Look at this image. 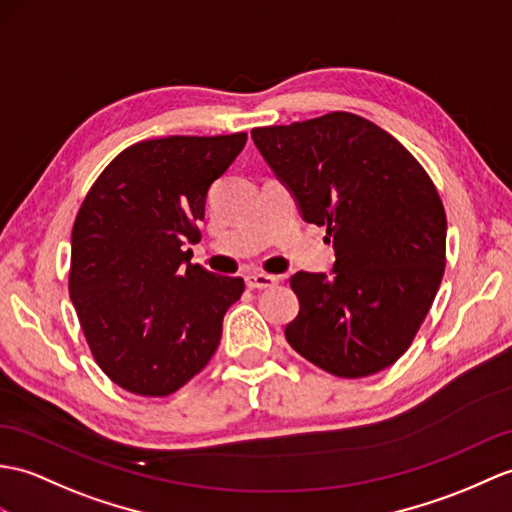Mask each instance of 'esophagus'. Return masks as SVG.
<instances>
[{
  "mask_svg": "<svg viewBox=\"0 0 512 512\" xmlns=\"http://www.w3.org/2000/svg\"><path fill=\"white\" fill-rule=\"evenodd\" d=\"M275 283H277V277L266 275V272H251V275H246V285L251 290H266V288H272Z\"/></svg>",
  "mask_w": 512,
  "mask_h": 512,
  "instance_id": "obj_1",
  "label": "esophagus"
}]
</instances>
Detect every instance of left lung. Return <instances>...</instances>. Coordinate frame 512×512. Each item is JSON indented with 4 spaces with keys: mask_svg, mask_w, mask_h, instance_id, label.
I'll return each mask as SVG.
<instances>
[{
    "mask_svg": "<svg viewBox=\"0 0 512 512\" xmlns=\"http://www.w3.org/2000/svg\"><path fill=\"white\" fill-rule=\"evenodd\" d=\"M251 137L336 251L331 277H290L299 316L285 340L336 377L395 364L445 272L447 216L430 174L384 128L347 111L259 126Z\"/></svg>",
    "mask_w": 512,
    "mask_h": 512,
    "instance_id": "8db88e82",
    "label": "left lung"
}]
</instances>
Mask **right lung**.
<instances>
[{
  "label": "right lung",
  "instance_id": "right-lung-1",
  "mask_svg": "<svg viewBox=\"0 0 512 512\" xmlns=\"http://www.w3.org/2000/svg\"><path fill=\"white\" fill-rule=\"evenodd\" d=\"M246 133L128 146L87 192L71 229L69 296L93 360L120 388L168 397L216 353L242 277L192 264L211 183Z\"/></svg>",
  "mask_w": 512,
  "mask_h": 512
}]
</instances>
